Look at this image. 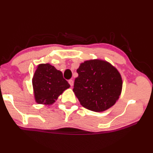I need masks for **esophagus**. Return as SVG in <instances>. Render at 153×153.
I'll list each match as a JSON object with an SVG mask.
<instances>
[{
    "label": "esophagus",
    "mask_w": 153,
    "mask_h": 153,
    "mask_svg": "<svg viewBox=\"0 0 153 153\" xmlns=\"http://www.w3.org/2000/svg\"><path fill=\"white\" fill-rule=\"evenodd\" d=\"M68 82H69V84L71 85V86H73V83H74V81H73V80H68Z\"/></svg>",
    "instance_id": "1"
}]
</instances>
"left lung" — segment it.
Listing matches in <instances>:
<instances>
[{"instance_id": "8db88e82", "label": "left lung", "mask_w": 153, "mask_h": 153, "mask_svg": "<svg viewBox=\"0 0 153 153\" xmlns=\"http://www.w3.org/2000/svg\"><path fill=\"white\" fill-rule=\"evenodd\" d=\"M73 92L84 108L104 111L115 104L122 90V79L118 70L107 61L90 59L77 70Z\"/></svg>"}]
</instances>
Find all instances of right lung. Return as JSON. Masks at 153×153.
I'll return each instance as SVG.
<instances>
[{
    "instance_id": "1",
    "label": "right lung",
    "mask_w": 153,
    "mask_h": 153,
    "mask_svg": "<svg viewBox=\"0 0 153 153\" xmlns=\"http://www.w3.org/2000/svg\"><path fill=\"white\" fill-rule=\"evenodd\" d=\"M34 99L39 104L52 105L69 88L70 84L63 78L62 72L49 63L39 64L32 78Z\"/></svg>"
}]
</instances>
